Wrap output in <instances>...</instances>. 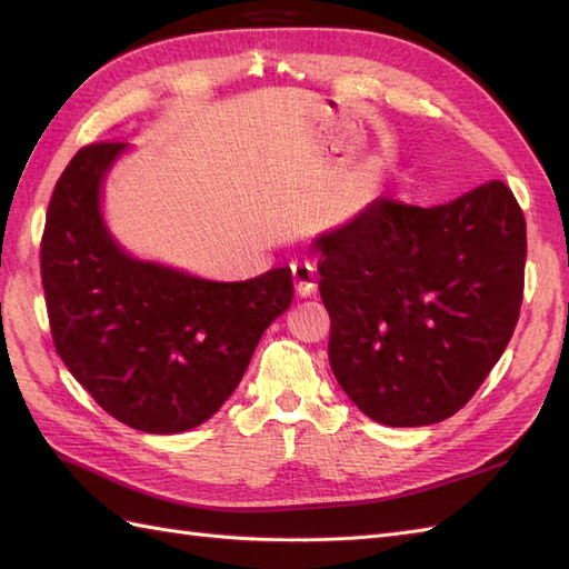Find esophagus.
<instances>
[{
    "label": "esophagus",
    "mask_w": 569,
    "mask_h": 569,
    "mask_svg": "<svg viewBox=\"0 0 569 569\" xmlns=\"http://www.w3.org/2000/svg\"><path fill=\"white\" fill-rule=\"evenodd\" d=\"M291 282H295V291L299 299L311 297L316 291V272L311 263H295L291 266Z\"/></svg>",
    "instance_id": "esophagus-1"
}]
</instances>
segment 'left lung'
Wrapping results in <instances>:
<instances>
[{"instance_id":"8db88e82","label":"left lung","mask_w":569,"mask_h":569,"mask_svg":"<svg viewBox=\"0 0 569 569\" xmlns=\"http://www.w3.org/2000/svg\"><path fill=\"white\" fill-rule=\"evenodd\" d=\"M311 251L332 320V372L380 425L451 418L518 325L527 226L501 180L432 209L375 199Z\"/></svg>"}]
</instances>
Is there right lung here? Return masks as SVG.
<instances>
[{
  "label": "right lung",
  "mask_w": 569,
  "mask_h": 569,
  "mask_svg": "<svg viewBox=\"0 0 569 569\" xmlns=\"http://www.w3.org/2000/svg\"><path fill=\"white\" fill-rule=\"evenodd\" d=\"M128 151L82 147L51 194L40 253L51 337L109 416L147 435H180L230 399L295 284L289 268L216 282L126 251L101 197Z\"/></svg>",
  "instance_id": "1"
}]
</instances>
